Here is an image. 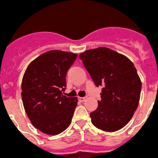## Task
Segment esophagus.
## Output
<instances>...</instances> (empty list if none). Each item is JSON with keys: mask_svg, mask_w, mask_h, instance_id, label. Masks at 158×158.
<instances>
[{"mask_svg": "<svg viewBox=\"0 0 158 158\" xmlns=\"http://www.w3.org/2000/svg\"><path fill=\"white\" fill-rule=\"evenodd\" d=\"M79 100L80 102H84V101H85V100H86V98H82V97H79Z\"/></svg>", "mask_w": 158, "mask_h": 158, "instance_id": "34e87169", "label": "esophagus"}]
</instances>
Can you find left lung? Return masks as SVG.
Segmentation results:
<instances>
[{
	"instance_id": "8db88e82",
	"label": "left lung",
	"mask_w": 158,
	"mask_h": 158,
	"mask_svg": "<svg viewBox=\"0 0 158 158\" xmlns=\"http://www.w3.org/2000/svg\"><path fill=\"white\" fill-rule=\"evenodd\" d=\"M97 86H102L98 106L90 113L93 125L106 132L122 129L139 102L142 83L133 62L124 55L100 47L79 56Z\"/></svg>"
}]
</instances>
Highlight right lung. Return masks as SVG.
I'll return each mask as SVG.
<instances>
[{"mask_svg":"<svg viewBox=\"0 0 158 158\" xmlns=\"http://www.w3.org/2000/svg\"><path fill=\"white\" fill-rule=\"evenodd\" d=\"M77 54L48 51L28 64L21 84L26 114L35 128L46 135H56L69 127L78 98L63 95L65 76Z\"/></svg>","mask_w":158,"mask_h":158,"instance_id":"right-lung-1","label":"right lung"}]
</instances>
